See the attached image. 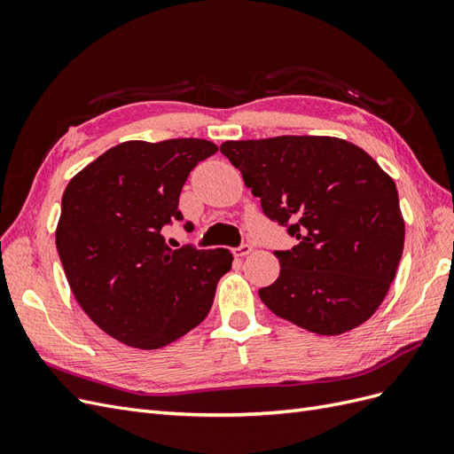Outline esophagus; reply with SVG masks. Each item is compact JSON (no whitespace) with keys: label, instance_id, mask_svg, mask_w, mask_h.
<instances>
[{"label":"esophagus","instance_id":"esophagus-1","mask_svg":"<svg viewBox=\"0 0 454 454\" xmlns=\"http://www.w3.org/2000/svg\"><path fill=\"white\" fill-rule=\"evenodd\" d=\"M252 250H254V246L248 244V242H244V244L239 246V248L232 250V254H235L237 257H244V255H248Z\"/></svg>","mask_w":454,"mask_h":454}]
</instances>
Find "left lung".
Returning <instances> with one entry per match:
<instances>
[{"instance_id":"obj_1","label":"left lung","mask_w":454,"mask_h":454,"mask_svg":"<svg viewBox=\"0 0 454 454\" xmlns=\"http://www.w3.org/2000/svg\"><path fill=\"white\" fill-rule=\"evenodd\" d=\"M270 222L297 239L274 250L277 282L259 297L280 318L340 335L380 307L403 254L405 223L392 177L364 149L332 136L225 142Z\"/></svg>"}]
</instances>
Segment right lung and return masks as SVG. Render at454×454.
Masks as SVG:
<instances>
[{
  "instance_id": "add662e5",
  "label": "right lung",
  "mask_w": 454,
  "mask_h": 454,
  "mask_svg": "<svg viewBox=\"0 0 454 454\" xmlns=\"http://www.w3.org/2000/svg\"><path fill=\"white\" fill-rule=\"evenodd\" d=\"M215 151L200 138L122 142L64 191L57 250L66 278L90 320L129 347L155 350L197 327L231 269L225 248L172 250L162 239L184 222L187 176Z\"/></svg>"
}]
</instances>
